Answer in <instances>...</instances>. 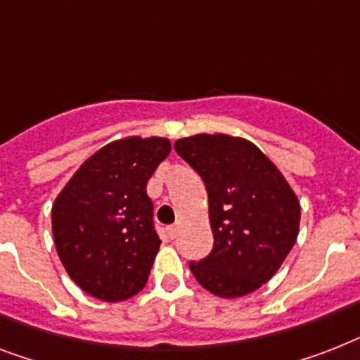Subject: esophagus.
I'll use <instances>...</instances> for the list:
<instances>
[{
  "instance_id": "obj_1",
  "label": "esophagus",
  "mask_w": 360,
  "mask_h": 360,
  "mask_svg": "<svg viewBox=\"0 0 360 360\" xmlns=\"http://www.w3.org/2000/svg\"><path fill=\"white\" fill-rule=\"evenodd\" d=\"M167 236L171 237V239H174V237L178 236V224H173V226H167Z\"/></svg>"
}]
</instances>
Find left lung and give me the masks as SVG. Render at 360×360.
Wrapping results in <instances>:
<instances>
[{
    "label": "left lung",
    "mask_w": 360,
    "mask_h": 360,
    "mask_svg": "<svg viewBox=\"0 0 360 360\" xmlns=\"http://www.w3.org/2000/svg\"><path fill=\"white\" fill-rule=\"evenodd\" d=\"M206 184L212 254L189 263L193 276L221 298H240L272 278L300 231V200L281 171L252 141L197 134L174 141Z\"/></svg>",
    "instance_id": "8db88e82"
}]
</instances>
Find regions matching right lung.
Instances as JSON below:
<instances>
[{
    "mask_svg": "<svg viewBox=\"0 0 360 360\" xmlns=\"http://www.w3.org/2000/svg\"><path fill=\"white\" fill-rule=\"evenodd\" d=\"M171 153L167 138H127L101 147L53 202L56 254L80 289L123 302L143 289L158 254L147 182Z\"/></svg>",
    "mask_w": 360,
    "mask_h": 360,
    "instance_id": "obj_1",
    "label": "right lung"
}]
</instances>
